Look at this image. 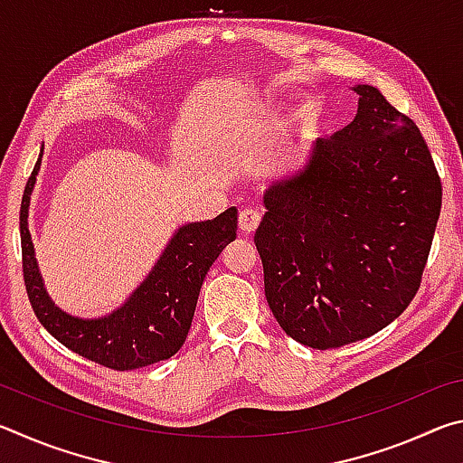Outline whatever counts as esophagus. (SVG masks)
Segmentation results:
<instances>
[{
    "label": "esophagus",
    "mask_w": 463,
    "mask_h": 463,
    "mask_svg": "<svg viewBox=\"0 0 463 463\" xmlns=\"http://www.w3.org/2000/svg\"><path fill=\"white\" fill-rule=\"evenodd\" d=\"M261 222V213L260 210H253V208H245L241 210L239 214V229L242 232H255L257 226Z\"/></svg>",
    "instance_id": "1"
}]
</instances>
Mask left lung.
<instances>
[{
  "mask_svg": "<svg viewBox=\"0 0 463 463\" xmlns=\"http://www.w3.org/2000/svg\"><path fill=\"white\" fill-rule=\"evenodd\" d=\"M354 91V122L265 190L255 232L273 317L312 349L367 339L402 315L441 213V179L417 124L372 85Z\"/></svg>",
  "mask_w": 463,
  "mask_h": 463,
  "instance_id": "left-lung-1",
  "label": "left lung"
}]
</instances>
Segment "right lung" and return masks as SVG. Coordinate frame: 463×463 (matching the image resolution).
<instances>
[{
    "label": "right lung",
    "mask_w": 463,
    "mask_h": 463,
    "mask_svg": "<svg viewBox=\"0 0 463 463\" xmlns=\"http://www.w3.org/2000/svg\"><path fill=\"white\" fill-rule=\"evenodd\" d=\"M41 161L43 151L20 206L22 269L36 318L73 354L116 372L137 370L175 355L190 333L203 278L222 249L237 239V208L224 210L214 221L179 226L153 271L112 315L71 317L54 307L46 292L28 231L30 195Z\"/></svg>",
    "instance_id": "add662e5"
}]
</instances>
